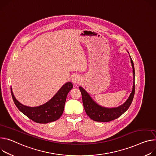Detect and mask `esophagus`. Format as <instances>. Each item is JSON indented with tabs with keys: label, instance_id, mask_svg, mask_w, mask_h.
<instances>
[{
	"label": "esophagus",
	"instance_id": "esophagus-1",
	"mask_svg": "<svg viewBox=\"0 0 156 156\" xmlns=\"http://www.w3.org/2000/svg\"><path fill=\"white\" fill-rule=\"evenodd\" d=\"M81 80V78L78 75H74L72 78V81L74 84H76V83H78Z\"/></svg>",
	"mask_w": 156,
	"mask_h": 156
}]
</instances>
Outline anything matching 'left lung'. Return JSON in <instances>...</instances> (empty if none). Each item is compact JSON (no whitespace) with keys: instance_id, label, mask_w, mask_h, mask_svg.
<instances>
[{"instance_id":"left-lung-1","label":"left lung","mask_w":156,"mask_h":156,"mask_svg":"<svg viewBox=\"0 0 156 156\" xmlns=\"http://www.w3.org/2000/svg\"><path fill=\"white\" fill-rule=\"evenodd\" d=\"M131 63L133 66V86L132 92L131 93L129 98L126 102L122 105L117 107L108 108L101 106L94 102L90 94L87 91L80 87V90L82 95L83 104L84 106V110L86 111L87 115L93 121L98 122H109L111 121L115 120L120 117L124 112L128 109L133 101L134 92H135V84H134V76L135 71L133 61L130 56Z\"/></svg>"}]
</instances>
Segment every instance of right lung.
Returning <instances> with one entry per match:
<instances>
[{"label": "right lung", "instance_id": "right-lung-1", "mask_svg": "<svg viewBox=\"0 0 156 156\" xmlns=\"http://www.w3.org/2000/svg\"><path fill=\"white\" fill-rule=\"evenodd\" d=\"M73 87L71 82L65 83L56 94L46 103L37 107H29L19 102L14 96L12 88L11 94L17 108L33 121L46 124L58 119L62 115L68 93Z\"/></svg>", "mask_w": 156, "mask_h": 156}]
</instances>
